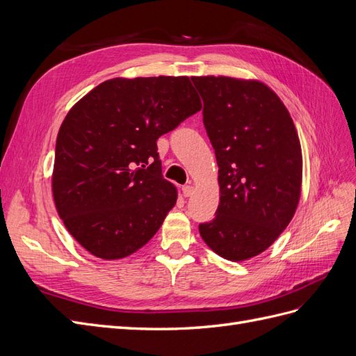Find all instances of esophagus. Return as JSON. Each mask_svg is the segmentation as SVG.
Listing matches in <instances>:
<instances>
[{
    "mask_svg": "<svg viewBox=\"0 0 356 356\" xmlns=\"http://www.w3.org/2000/svg\"><path fill=\"white\" fill-rule=\"evenodd\" d=\"M193 191H195V187H193L191 184H187L182 187V195H184V197H190L193 195Z\"/></svg>",
    "mask_w": 356,
    "mask_h": 356,
    "instance_id": "esophagus-1",
    "label": "esophagus"
}]
</instances>
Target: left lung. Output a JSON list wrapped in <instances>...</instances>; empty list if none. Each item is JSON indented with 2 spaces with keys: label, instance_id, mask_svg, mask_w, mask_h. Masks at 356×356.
Wrapping results in <instances>:
<instances>
[{
  "label": "left lung",
  "instance_id": "8db88e82",
  "mask_svg": "<svg viewBox=\"0 0 356 356\" xmlns=\"http://www.w3.org/2000/svg\"><path fill=\"white\" fill-rule=\"evenodd\" d=\"M218 163L220 204L202 239L230 261L261 254L293 220L303 175L301 145L279 96L260 80L191 77Z\"/></svg>",
  "mask_w": 356,
  "mask_h": 356
}]
</instances>
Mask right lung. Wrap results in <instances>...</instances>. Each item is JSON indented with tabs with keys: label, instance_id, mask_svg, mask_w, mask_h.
I'll list each match as a JSON object with an SVG mask.
<instances>
[{
	"label": "right lung",
	"instance_id": "right-lung-1",
	"mask_svg": "<svg viewBox=\"0 0 356 356\" xmlns=\"http://www.w3.org/2000/svg\"><path fill=\"white\" fill-rule=\"evenodd\" d=\"M202 110L188 77H117L96 86L62 122L53 200L86 251L118 260L143 248L175 207L157 139Z\"/></svg>",
	"mask_w": 356,
	"mask_h": 356
}]
</instances>
